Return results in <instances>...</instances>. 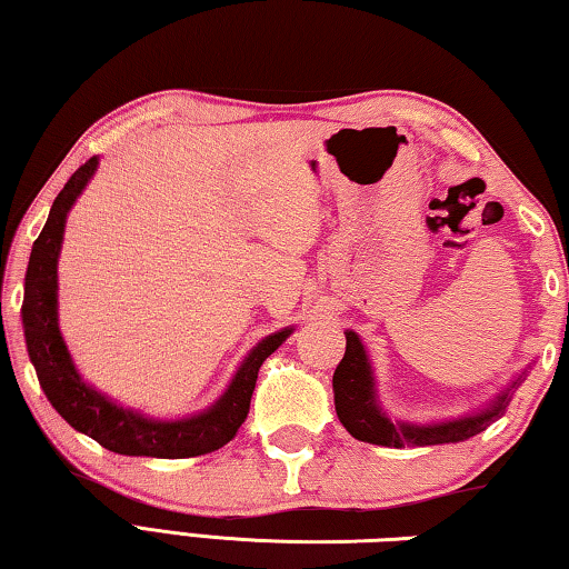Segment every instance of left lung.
Segmentation results:
<instances>
[{
    "label": "left lung",
    "instance_id": "obj_1",
    "mask_svg": "<svg viewBox=\"0 0 569 569\" xmlns=\"http://www.w3.org/2000/svg\"><path fill=\"white\" fill-rule=\"evenodd\" d=\"M517 383V381H515ZM333 401L339 421L353 439L369 441L381 447H429L447 445V441H461L485 431L499 413L507 409L509 397L502 393L492 409L467 417L459 421L437 423V427H411V423H393L387 413L373 401V379L371 366L366 361V351L353 331H346V353L333 371Z\"/></svg>",
    "mask_w": 569,
    "mask_h": 569
}]
</instances>
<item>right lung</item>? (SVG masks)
Listing matches in <instances>:
<instances>
[{"mask_svg":"<svg viewBox=\"0 0 569 569\" xmlns=\"http://www.w3.org/2000/svg\"><path fill=\"white\" fill-rule=\"evenodd\" d=\"M94 168H98V158H90L64 182L60 196L54 198L40 238L34 240L30 266H27L22 326L37 379H40V387L57 413L70 427L92 437L114 455L158 459L208 455L238 435L240 423L248 417L258 369L286 341L291 329L278 331L258 343L246 363L240 366L223 399L200 417L182 421H152L130 409L114 407L102 393L90 389L74 371V363L60 336V326H57V256H60L62 246L67 210L88 186Z\"/></svg>","mask_w":569,"mask_h":569,"instance_id":"1","label":"right lung"}]
</instances>
